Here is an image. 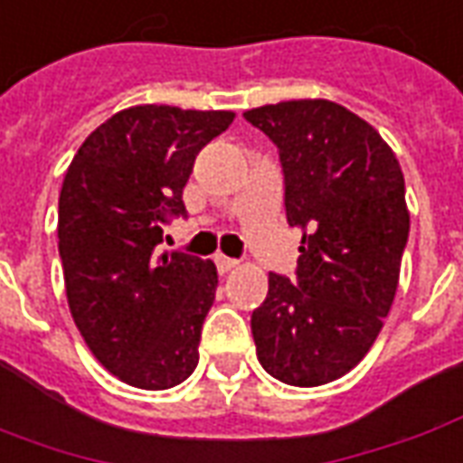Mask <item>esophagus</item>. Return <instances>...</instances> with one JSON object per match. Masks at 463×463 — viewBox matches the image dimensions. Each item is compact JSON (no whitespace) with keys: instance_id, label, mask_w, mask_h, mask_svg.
Instances as JSON below:
<instances>
[{"instance_id":"34e87169","label":"esophagus","mask_w":463,"mask_h":463,"mask_svg":"<svg viewBox=\"0 0 463 463\" xmlns=\"http://www.w3.org/2000/svg\"><path fill=\"white\" fill-rule=\"evenodd\" d=\"M215 266H218L220 273H228V271H232V269H238V260H235V258H228V256H222V253H218V256H215Z\"/></svg>"}]
</instances>
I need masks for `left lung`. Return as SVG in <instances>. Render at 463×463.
Instances as JSON below:
<instances>
[{
	"instance_id": "8db88e82",
	"label": "left lung",
	"mask_w": 463,
	"mask_h": 463,
	"mask_svg": "<svg viewBox=\"0 0 463 463\" xmlns=\"http://www.w3.org/2000/svg\"><path fill=\"white\" fill-rule=\"evenodd\" d=\"M279 146L284 205L301 228L297 279L269 273L250 329L263 370L297 388L347 375L388 317L411 215L395 154L373 126L324 99L245 111Z\"/></svg>"
}]
</instances>
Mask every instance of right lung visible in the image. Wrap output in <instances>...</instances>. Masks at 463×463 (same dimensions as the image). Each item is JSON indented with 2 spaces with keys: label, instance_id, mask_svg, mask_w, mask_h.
<instances>
[{
  "label": "right lung",
  "instance_id": "1",
  "mask_svg": "<svg viewBox=\"0 0 463 463\" xmlns=\"http://www.w3.org/2000/svg\"><path fill=\"white\" fill-rule=\"evenodd\" d=\"M232 118L134 106L100 124L65 172L58 248L68 307L88 350L126 385L175 388L197 367L218 269L154 248L169 218L187 215L182 190L194 156Z\"/></svg>",
  "mask_w": 463,
  "mask_h": 463
}]
</instances>
